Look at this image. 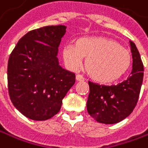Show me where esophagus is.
<instances>
[{"instance_id": "1", "label": "esophagus", "mask_w": 148, "mask_h": 148, "mask_svg": "<svg viewBox=\"0 0 148 148\" xmlns=\"http://www.w3.org/2000/svg\"><path fill=\"white\" fill-rule=\"evenodd\" d=\"M76 80H77V81H84V78L81 75L77 74V75H76Z\"/></svg>"}]
</instances>
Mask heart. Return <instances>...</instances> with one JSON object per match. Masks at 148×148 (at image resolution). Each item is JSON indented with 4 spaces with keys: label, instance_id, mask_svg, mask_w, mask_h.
Here are the masks:
<instances>
[{
    "label": "heart",
    "instance_id": "heart-1",
    "mask_svg": "<svg viewBox=\"0 0 148 148\" xmlns=\"http://www.w3.org/2000/svg\"><path fill=\"white\" fill-rule=\"evenodd\" d=\"M63 58L67 66L77 70L85 60V69L97 82L108 84L117 81L129 70L131 54L117 41L105 36L81 37L76 44L63 48Z\"/></svg>",
    "mask_w": 148,
    "mask_h": 148
}]
</instances>
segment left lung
I'll return each instance as SVG.
<instances>
[{
	"instance_id": "1",
	"label": "left lung",
	"mask_w": 148,
	"mask_h": 148,
	"mask_svg": "<svg viewBox=\"0 0 148 148\" xmlns=\"http://www.w3.org/2000/svg\"><path fill=\"white\" fill-rule=\"evenodd\" d=\"M133 58V69L128 78L118 85L105 86L89 82L90 93L87 112L96 121L115 124L128 117L137 105L143 82V64L140 55L132 41H129Z\"/></svg>"
}]
</instances>
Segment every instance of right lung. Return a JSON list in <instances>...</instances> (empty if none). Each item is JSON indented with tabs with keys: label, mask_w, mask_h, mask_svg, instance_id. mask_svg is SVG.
Here are the masks:
<instances>
[{
	"label": "right lung",
	"mask_w": 148,
	"mask_h": 148,
	"mask_svg": "<svg viewBox=\"0 0 148 148\" xmlns=\"http://www.w3.org/2000/svg\"><path fill=\"white\" fill-rule=\"evenodd\" d=\"M64 25L31 30L17 42L8 64V85L14 107L33 120H46L61 109L75 74L58 58Z\"/></svg>",
	"instance_id": "1"
}]
</instances>
